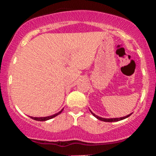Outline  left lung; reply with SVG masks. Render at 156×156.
<instances>
[{"label": "left lung", "mask_w": 156, "mask_h": 156, "mask_svg": "<svg viewBox=\"0 0 156 156\" xmlns=\"http://www.w3.org/2000/svg\"><path fill=\"white\" fill-rule=\"evenodd\" d=\"M90 112L92 113L93 115L95 116L97 119H99V120H100V121H103V122H118V121L123 120V119L129 117V116L132 114L131 113V114H130V115H126V116H125V117H122V118H116V119H104V118H101V117H99V116L96 115L94 114V113H93L91 111H90Z\"/></svg>", "instance_id": "8db88e82"}]
</instances>
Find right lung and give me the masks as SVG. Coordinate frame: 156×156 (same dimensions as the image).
<instances>
[{
  "mask_svg": "<svg viewBox=\"0 0 156 156\" xmlns=\"http://www.w3.org/2000/svg\"><path fill=\"white\" fill-rule=\"evenodd\" d=\"M63 109L61 110L60 112H59L58 113H56V114L55 115H50V116H48V117H41V118H36V117H30L31 119H34V120H36V121H40V122H42V121H47V120H49V119H53V118L56 117V115H58L60 114L61 112H62V111Z\"/></svg>",
  "mask_w": 156,
  "mask_h": 156,
  "instance_id": "right-lung-1",
  "label": "right lung"
}]
</instances>
